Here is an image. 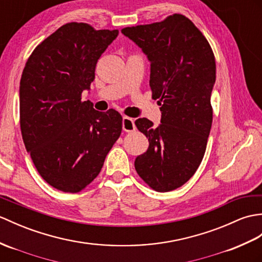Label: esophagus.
Listing matches in <instances>:
<instances>
[{"instance_id":"1","label":"esophagus","mask_w":262,"mask_h":262,"mask_svg":"<svg viewBox=\"0 0 262 262\" xmlns=\"http://www.w3.org/2000/svg\"><path fill=\"white\" fill-rule=\"evenodd\" d=\"M123 129L127 133H130L134 132L136 129V126H135V120L130 117H127L124 116L123 117Z\"/></svg>"}]
</instances>
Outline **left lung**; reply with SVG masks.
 Instances as JSON below:
<instances>
[{"label":"left lung","instance_id":"left-lung-1","mask_svg":"<svg viewBox=\"0 0 262 262\" xmlns=\"http://www.w3.org/2000/svg\"><path fill=\"white\" fill-rule=\"evenodd\" d=\"M121 33L147 56L151 97L162 106L157 127L147 118L135 121L149 142L136 157V172L153 190L173 191L192 178L205 153L213 116L214 54L202 32L182 14L124 28Z\"/></svg>","mask_w":262,"mask_h":262}]
</instances>
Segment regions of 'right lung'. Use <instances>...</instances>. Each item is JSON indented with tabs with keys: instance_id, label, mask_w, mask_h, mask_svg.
<instances>
[{
	"instance_id": "obj_1",
	"label": "right lung",
	"mask_w": 262,
	"mask_h": 262,
	"mask_svg": "<svg viewBox=\"0 0 262 262\" xmlns=\"http://www.w3.org/2000/svg\"><path fill=\"white\" fill-rule=\"evenodd\" d=\"M117 35L118 30L67 23L34 49L23 69V142L42 179L59 191L78 193L89 185L120 136L118 112L99 113L81 100L97 61Z\"/></svg>"
}]
</instances>
